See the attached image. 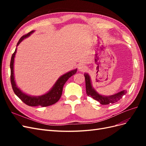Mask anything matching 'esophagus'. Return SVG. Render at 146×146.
Here are the masks:
<instances>
[{
	"instance_id": "esophagus-1",
	"label": "esophagus",
	"mask_w": 146,
	"mask_h": 146,
	"mask_svg": "<svg viewBox=\"0 0 146 146\" xmlns=\"http://www.w3.org/2000/svg\"><path fill=\"white\" fill-rule=\"evenodd\" d=\"M78 70H80V71H81V72H84V71H85V70H86V66H85V65H84V64H80V66H78Z\"/></svg>"
}]
</instances>
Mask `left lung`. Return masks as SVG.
<instances>
[{
    "instance_id": "left-lung-1",
    "label": "left lung",
    "mask_w": 146,
    "mask_h": 146,
    "mask_svg": "<svg viewBox=\"0 0 146 146\" xmlns=\"http://www.w3.org/2000/svg\"><path fill=\"white\" fill-rule=\"evenodd\" d=\"M84 76L85 78V83H86V94L88 96H90L92 99L97 100L102 105H108L110 104H114L117 102L118 100H120L123 96H124L126 93V91H122L118 93L110 96H104L99 94L91 86V80L89 75L88 74H84Z\"/></svg>"
}]
</instances>
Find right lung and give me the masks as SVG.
Wrapping results in <instances>:
<instances>
[{"mask_svg": "<svg viewBox=\"0 0 146 146\" xmlns=\"http://www.w3.org/2000/svg\"><path fill=\"white\" fill-rule=\"evenodd\" d=\"M34 31H31L27 34H26L24 36H22L17 42V46L19 44V43L23 40V39L27 36H30V34H32ZM16 49H15V52L13 53L11 59L10 61V69H11V76L10 80L13 90L14 91L15 94L18 97V98L23 102L24 104L27 105L30 107H36V106H41V107H47L53 104H55L60 99L61 94H62L63 88L64 83L67 82L68 79L72 76L77 72V69L71 70L68 73L65 74L63 76L59 78V79L56 83L53 86L51 90L48 92L47 94L38 97H32L24 94V92H22L18 88L16 85V83L14 80V73H13V64H14V58L15 56V54L16 53Z\"/></svg>", "mask_w": 146, "mask_h": 146, "instance_id": "obj_1", "label": "right lung"}]
</instances>
